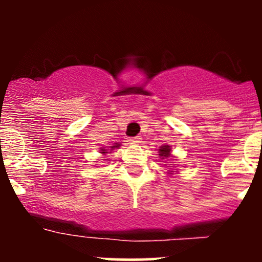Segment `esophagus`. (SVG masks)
Returning <instances> with one entry per match:
<instances>
[{
	"mask_svg": "<svg viewBox=\"0 0 262 262\" xmlns=\"http://www.w3.org/2000/svg\"><path fill=\"white\" fill-rule=\"evenodd\" d=\"M129 143L130 144H139L141 141V138L139 137H133V138H129Z\"/></svg>",
	"mask_w": 262,
	"mask_h": 262,
	"instance_id": "34e87169",
	"label": "esophagus"
}]
</instances>
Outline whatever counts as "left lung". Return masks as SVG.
<instances>
[{
  "instance_id": "left-lung-1",
  "label": "left lung",
  "mask_w": 262,
  "mask_h": 262,
  "mask_svg": "<svg viewBox=\"0 0 262 262\" xmlns=\"http://www.w3.org/2000/svg\"><path fill=\"white\" fill-rule=\"evenodd\" d=\"M159 152H160V154H159V155L164 156V158H169V156H170V148H169V145L161 146V148L159 149Z\"/></svg>"
}]
</instances>
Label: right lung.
I'll list each match as a JSON object with an SVG mask.
<instances>
[{
	"label": "right lung",
	"mask_w": 262,
	"mask_h": 262,
	"mask_svg": "<svg viewBox=\"0 0 262 262\" xmlns=\"http://www.w3.org/2000/svg\"><path fill=\"white\" fill-rule=\"evenodd\" d=\"M117 146H118V145H116V146H112V148H117ZM102 152H103V154H104V152H107V151H106V150H103V149H102Z\"/></svg>",
	"instance_id": "add662e5"
}]
</instances>
